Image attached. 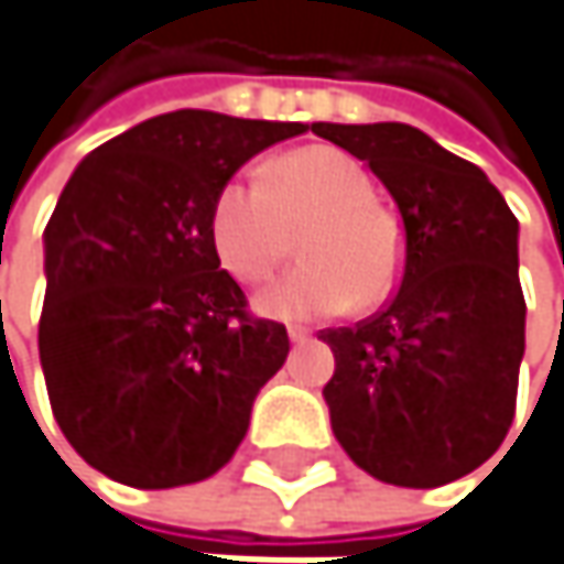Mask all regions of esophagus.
<instances>
[{
	"label": "esophagus",
	"instance_id": "esophagus-1",
	"mask_svg": "<svg viewBox=\"0 0 564 564\" xmlns=\"http://www.w3.org/2000/svg\"><path fill=\"white\" fill-rule=\"evenodd\" d=\"M286 335H290V345H306V341L313 338V335H310L306 328H290Z\"/></svg>",
	"mask_w": 564,
	"mask_h": 564
}]
</instances>
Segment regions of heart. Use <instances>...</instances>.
I'll return each instance as SVG.
<instances>
[{"label": "heart", "mask_w": 564, "mask_h": 564, "mask_svg": "<svg viewBox=\"0 0 564 564\" xmlns=\"http://www.w3.org/2000/svg\"><path fill=\"white\" fill-rule=\"evenodd\" d=\"M300 268L258 296V313L315 322L373 310L402 281L405 246L377 204L373 175L348 152L313 147L283 155L261 182L229 178L210 210V239L223 271L242 286L264 283L293 254Z\"/></svg>", "instance_id": "heart-1"}]
</instances>
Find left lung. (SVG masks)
<instances>
[{
  "label": "left lung",
  "mask_w": 564,
  "mask_h": 564,
  "mask_svg": "<svg viewBox=\"0 0 564 564\" xmlns=\"http://www.w3.org/2000/svg\"><path fill=\"white\" fill-rule=\"evenodd\" d=\"M386 184L405 229L399 293L328 328L332 431L373 479L434 488L501 447L513 421L527 303L517 219L479 165L409 123H313Z\"/></svg>",
  "instance_id": "obj_1"
}]
</instances>
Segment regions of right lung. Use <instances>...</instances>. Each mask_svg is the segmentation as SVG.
<instances>
[{"label": "right lung", "mask_w": 564, "mask_h": 564, "mask_svg": "<svg viewBox=\"0 0 564 564\" xmlns=\"http://www.w3.org/2000/svg\"><path fill=\"white\" fill-rule=\"evenodd\" d=\"M306 123L172 111L88 152L44 229L41 367L53 417L108 479H210L249 431L286 328L246 313L210 239L219 187Z\"/></svg>", "instance_id": "obj_1"}]
</instances>
